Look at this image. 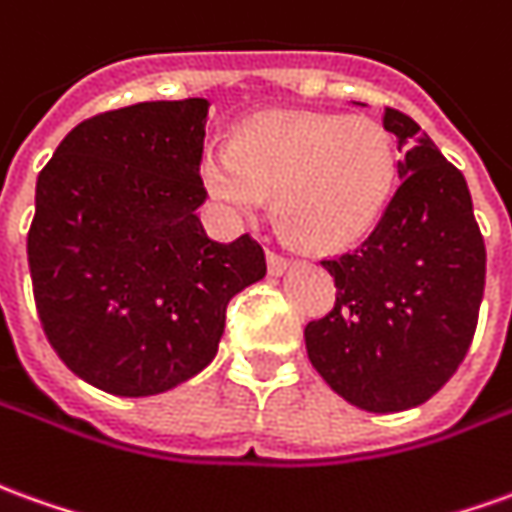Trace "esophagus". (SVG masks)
<instances>
[{"instance_id": "1", "label": "esophagus", "mask_w": 512, "mask_h": 512, "mask_svg": "<svg viewBox=\"0 0 512 512\" xmlns=\"http://www.w3.org/2000/svg\"><path fill=\"white\" fill-rule=\"evenodd\" d=\"M266 263H268V274H271V277H280L282 271L288 268V263H291V260H288L285 255H280V252H271V249H268Z\"/></svg>"}]
</instances>
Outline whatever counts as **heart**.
Here are the masks:
<instances>
[{
	"mask_svg": "<svg viewBox=\"0 0 512 512\" xmlns=\"http://www.w3.org/2000/svg\"><path fill=\"white\" fill-rule=\"evenodd\" d=\"M207 194L232 221L257 219L268 196L307 246L343 249L374 230L399 177L391 132L368 116L257 119L199 157Z\"/></svg>",
	"mask_w": 512,
	"mask_h": 512,
	"instance_id": "b5f03b06",
	"label": "heart"
}]
</instances>
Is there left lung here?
Wrapping results in <instances>:
<instances>
[{
  "label": "left lung",
  "mask_w": 512,
  "mask_h": 512,
  "mask_svg": "<svg viewBox=\"0 0 512 512\" xmlns=\"http://www.w3.org/2000/svg\"><path fill=\"white\" fill-rule=\"evenodd\" d=\"M382 127L405 152L402 185L355 252L321 260L335 305L305 327L307 357L368 413L427 402L463 363L485 291V241L466 177L402 110Z\"/></svg>",
  "instance_id": "1"
}]
</instances>
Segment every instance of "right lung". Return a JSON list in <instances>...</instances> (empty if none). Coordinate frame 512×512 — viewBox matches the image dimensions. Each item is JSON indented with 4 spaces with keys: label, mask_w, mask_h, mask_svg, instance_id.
Masks as SVG:
<instances>
[{
    "label": "right lung",
    "mask_w": 512,
    "mask_h": 512,
    "mask_svg": "<svg viewBox=\"0 0 512 512\" xmlns=\"http://www.w3.org/2000/svg\"><path fill=\"white\" fill-rule=\"evenodd\" d=\"M210 102H141L85 119L38 174L27 235L52 349L99 391L152 396L219 352L227 305L266 277L255 238H207L196 207Z\"/></svg>",
    "instance_id": "add662e5"
}]
</instances>
